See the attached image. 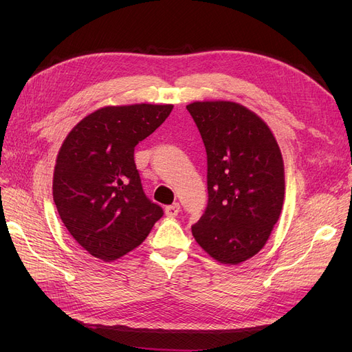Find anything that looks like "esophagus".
Returning a JSON list of instances; mask_svg holds the SVG:
<instances>
[{
    "label": "esophagus",
    "instance_id": "34e87169",
    "mask_svg": "<svg viewBox=\"0 0 352 352\" xmlns=\"http://www.w3.org/2000/svg\"><path fill=\"white\" fill-rule=\"evenodd\" d=\"M178 212H179V204H178V202H174V204H171V206H168V207H165V214H166V217L174 218V217L178 215Z\"/></svg>",
    "mask_w": 352,
    "mask_h": 352
}]
</instances>
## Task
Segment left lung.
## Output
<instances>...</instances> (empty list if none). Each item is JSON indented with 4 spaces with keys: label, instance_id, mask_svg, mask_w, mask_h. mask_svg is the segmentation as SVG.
Returning <instances> with one entry per match:
<instances>
[{
    "label": "left lung",
    "instance_id": "obj_1",
    "mask_svg": "<svg viewBox=\"0 0 352 352\" xmlns=\"http://www.w3.org/2000/svg\"><path fill=\"white\" fill-rule=\"evenodd\" d=\"M207 151L208 206L192 235L221 264L250 260L267 244L280 218L285 175L270 126L232 101L187 105Z\"/></svg>",
    "mask_w": 352,
    "mask_h": 352
}]
</instances>
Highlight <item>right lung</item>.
I'll return each mask as SVG.
<instances>
[{"mask_svg":"<svg viewBox=\"0 0 352 352\" xmlns=\"http://www.w3.org/2000/svg\"><path fill=\"white\" fill-rule=\"evenodd\" d=\"M173 108L104 107L65 137L55 161L52 197L65 228L92 256L111 263L133 251L162 217V208L142 191L134 148Z\"/></svg>","mask_w":352,"mask_h":352,"instance_id":"right-lung-1","label":"right lung"}]
</instances>
